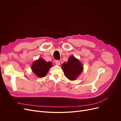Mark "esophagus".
<instances>
[{
  "instance_id": "obj_1",
  "label": "esophagus",
  "mask_w": 121,
  "mask_h": 121,
  "mask_svg": "<svg viewBox=\"0 0 121 121\" xmlns=\"http://www.w3.org/2000/svg\"><path fill=\"white\" fill-rule=\"evenodd\" d=\"M55 63L57 65H60V62L59 60H55Z\"/></svg>"
}]
</instances>
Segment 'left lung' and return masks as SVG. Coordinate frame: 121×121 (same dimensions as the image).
I'll return each instance as SVG.
<instances>
[{"label": "left lung", "mask_w": 121, "mask_h": 121, "mask_svg": "<svg viewBox=\"0 0 121 121\" xmlns=\"http://www.w3.org/2000/svg\"><path fill=\"white\" fill-rule=\"evenodd\" d=\"M62 69L67 78L74 80L83 71V67L79 60L72 55L67 63L64 62L62 65Z\"/></svg>", "instance_id": "8db88e82"}]
</instances>
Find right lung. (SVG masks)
Masks as SVG:
<instances>
[{
  "instance_id": "add662e5",
  "label": "right lung",
  "mask_w": 121,
  "mask_h": 121,
  "mask_svg": "<svg viewBox=\"0 0 121 121\" xmlns=\"http://www.w3.org/2000/svg\"><path fill=\"white\" fill-rule=\"evenodd\" d=\"M52 65V62H47L43 58H41L33 62L31 69L38 77L43 78L45 77Z\"/></svg>"
}]
</instances>
